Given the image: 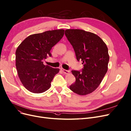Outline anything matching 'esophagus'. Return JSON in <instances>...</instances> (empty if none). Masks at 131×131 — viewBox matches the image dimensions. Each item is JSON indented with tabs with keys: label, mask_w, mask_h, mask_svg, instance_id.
<instances>
[{
	"label": "esophagus",
	"mask_w": 131,
	"mask_h": 131,
	"mask_svg": "<svg viewBox=\"0 0 131 131\" xmlns=\"http://www.w3.org/2000/svg\"><path fill=\"white\" fill-rule=\"evenodd\" d=\"M61 71L63 72V73H65V74H68V73H69V72H70L69 71L63 69H61Z\"/></svg>",
	"instance_id": "1"
}]
</instances>
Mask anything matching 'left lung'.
<instances>
[{
    "label": "left lung",
    "mask_w": 131,
    "mask_h": 131,
    "mask_svg": "<svg viewBox=\"0 0 131 131\" xmlns=\"http://www.w3.org/2000/svg\"><path fill=\"white\" fill-rule=\"evenodd\" d=\"M65 36L75 51L77 59L83 61L81 72L72 71L75 82L70 89L85 95L99 86L108 70L110 56L106 43L95 34L79 29H67Z\"/></svg>",
    "instance_id": "left-lung-1"
}]
</instances>
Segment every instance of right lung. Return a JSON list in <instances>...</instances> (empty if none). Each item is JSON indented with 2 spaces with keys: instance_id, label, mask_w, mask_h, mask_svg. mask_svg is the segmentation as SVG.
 <instances>
[{
  "instance_id": "1",
  "label": "right lung",
  "mask_w": 131,
  "mask_h": 131,
  "mask_svg": "<svg viewBox=\"0 0 131 131\" xmlns=\"http://www.w3.org/2000/svg\"><path fill=\"white\" fill-rule=\"evenodd\" d=\"M63 29L31 35L24 39L16 52V66L22 84L31 92L41 93L49 89L59 69L43 65L42 60L51 57L52 47L64 36Z\"/></svg>"
}]
</instances>
